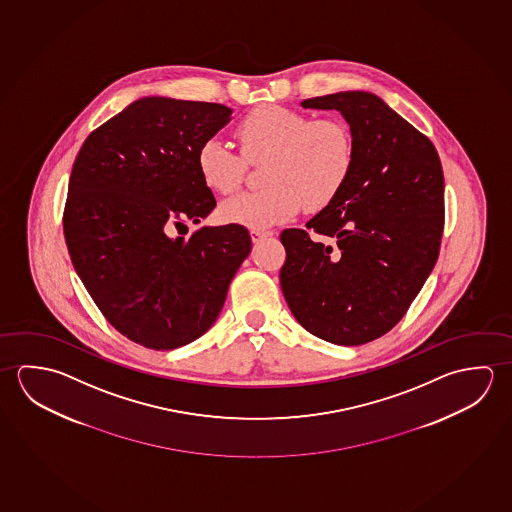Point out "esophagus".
<instances>
[{"label":"esophagus","instance_id":"obj_1","mask_svg":"<svg viewBox=\"0 0 512 512\" xmlns=\"http://www.w3.org/2000/svg\"><path fill=\"white\" fill-rule=\"evenodd\" d=\"M272 236L270 231H258V229H252L251 231V240L254 243L261 242V240H265V238H269Z\"/></svg>","mask_w":512,"mask_h":512}]
</instances>
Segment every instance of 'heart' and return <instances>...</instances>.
Returning <instances> with one entry per match:
<instances>
[{
  "label": "heart",
  "mask_w": 512,
  "mask_h": 512,
  "mask_svg": "<svg viewBox=\"0 0 512 512\" xmlns=\"http://www.w3.org/2000/svg\"><path fill=\"white\" fill-rule=\"evenodd\" d=\"M240 152L211 136L197 150V170L204 184L220 195L242 186L247 163H261L267 188L249 191L220 206L227 222L263 227L283 224L303 206L321 211L346 186L355 165V139L342 118L265 104L252 109L236 127Z\"/></svg>",
  "instance_id": "1"
}]
</instances>
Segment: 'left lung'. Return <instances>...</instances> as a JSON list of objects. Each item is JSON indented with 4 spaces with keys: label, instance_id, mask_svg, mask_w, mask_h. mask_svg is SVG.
<instances>
[{
    "label": "left lung",
    "instance_id": "1",
    "mask_svg": "<svg viewBox=\"0 0 512 512\" xmlns=\"http://www.w3.org/2000/svg\"><path fill=\"white\" fill-rule=\"evenodd\" d=\"M301 105L340 111L355 139V165L306 229L281 233V290L304 330L360 346L401 321L435 267L444 229L441 159L425 134L373 93Z\"/></svg>",
    "mask_w": 512,
    "mask_h": 512
}]
</instances>
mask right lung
Returning <instances> with one entry per match:
<instances>
[{
    "instance_id": "obj_1",
    "label": "right lung",
    "mask_w": 512,
    "mask_h": 512,
    "mask_svg": "<svg viewBox=\"0 0 512 512\" xmlns=\"http://www.w3.org/2000/svg\"><path fill=\"white\" fill-rule=\"evenodd\" d=\"M231 113L139 98L93 130L75 159L62 218L71 263L109 324L139 346L168 351L204 335L251 252L238 224L170 236L217 206L197 150Z\"/></svg>"
}]
</instances>
